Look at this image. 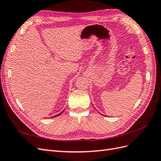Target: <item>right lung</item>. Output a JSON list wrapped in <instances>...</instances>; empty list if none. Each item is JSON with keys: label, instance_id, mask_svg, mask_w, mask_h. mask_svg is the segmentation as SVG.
Wrapping results in <instances>:
<instances>
[{"label": "right lung", "instance_id": "right-lung-1", "mask_svg": "<svg viewBox=\"0 0 161 161\" xmlns=\"http://www.w3.org/2000/svg\"><path fill=\"white\" fill-rule=\"evenodd\" d=\"M62 112H61V113H60V114H58V115H55V116H53V117H54V118H55V117H57V116H58V115H61V114H62Z\"/></svg>", "mask_w": 161, "mask_h": 161}]
</instances>
